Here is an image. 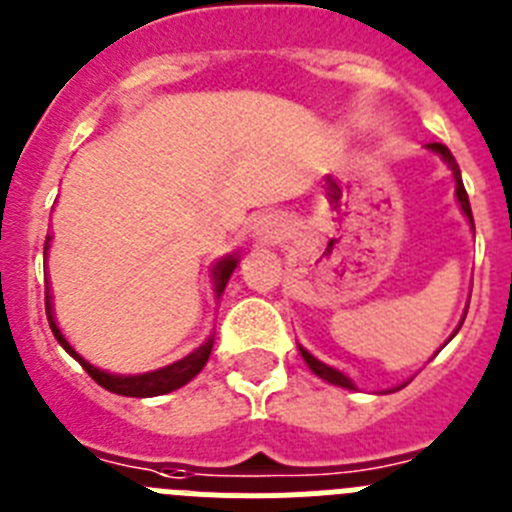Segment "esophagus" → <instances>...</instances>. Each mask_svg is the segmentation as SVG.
I'll return each instance as SVG.
<instances>
[{
	"mask_svg": "<svg viewBox=\"0 0 512 512\" xmlns=\"http://www.w3.org/2000/svg\"><path fill=\"white\" fill-rule=\"evenodd\" d=\"M270 226H273V224H268V221H265V224H262V231H268Z\"/></svg>",
	"mask_w": 512,
	"mask_h": 512,
	"instance_id": "obj_1",
	"label": "esophagus"
}]
</instances>
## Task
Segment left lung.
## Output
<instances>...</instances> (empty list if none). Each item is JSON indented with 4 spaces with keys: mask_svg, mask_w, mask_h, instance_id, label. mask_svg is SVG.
I'll list each match as a JSON object with an SVG mask.
<instances>
[{
    "mask_svg": "<svg viewBox=\"0 0 512 512\" xmlns=\"http://www.w3.org/2000/svg\"><path fill=\"white\" fill-rule=\"evenodd\" d=\"M425 149L433 151V154H438V157H441L443 162L448 164V170H451V175H453V182H456V201H459L461 213H464L466 221H469L471 229H474V219H471V206H469V195H466V190H464V182H461V170H459V164H456V159H453V154H451V151H448V146H443V144H428V146H425ZM466 309H469V304H466ZM464 317H466V314H464ZM464 317H461L459 327H461V324H464ZM459 327H456V332H459ZM456 332H453V335H456ZM451 337H448V340H451ZM299 353H301V358H304L306 366L311 368V373H317V376L322 381H327V384L342 386V389H358V386L353 384V379H350V376H345V373L337 371V368L327 366V363H322V361H319V358H314V355H311L309 350L304 348V345H299ZM402 386H407V384H399V386H394V389H386V391H399V389H402Z\"/></svg>",
    "mask_w": 512,
    "mask_h": 512,
    "instance_id": "8db88e82",
    "label": "left lung"
}]
</instances>
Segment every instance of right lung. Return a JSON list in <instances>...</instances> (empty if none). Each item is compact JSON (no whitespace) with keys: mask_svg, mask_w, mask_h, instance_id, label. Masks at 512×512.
<instances>
[{"mask_svg":"<svg viewBox=\"0 0 512 512\" xmlns=\"http://www.w3.org/2000/svg\"><path fill=\"white\" fill-rule=\"evenodd\" d=\"M46 252H48V239H46ZM237 265H239V257L234 255H224L216 265H213V288H216V296L224 293L226 283H229L231 273H234ZM46 314H48V324H51L53 337L59 340L61 348H64L66 353H69L71 358L84 368V371L90 373L92 379H95L102 389L113 391V394H121V397H159V394H170V391L180 389V386H185L188 381H193L195 376L203 371L208 358H211L213 337H208L201 348L193 350V353L185 355V358H180V361L170 363V366L157 368V371L128 373V376L126 373H108V371H102V368L92 366L90 361H84L82 355L71 348L69 342H66V337L61 335V330L56 327V322H53V306H51V296H48V291H46Z\"/></svg>","mask_w":512,"mask_h":512,"instance_id":"obj_1","label":"right lung"}]
</instances>
